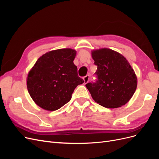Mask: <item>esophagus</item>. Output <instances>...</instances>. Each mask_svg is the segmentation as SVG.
<instances>
[{
    "mask_svg": "<svg viewBox=\"0 0 159 159\" xmlns=\"http://www.w3.org/2000/svg\"><path fill=\"white\" fill-rule=\"evenodd\" d=\"M84 84H87L88 81H89V75H87L86 76H85V77H84Z\"/></svg>",
    "mask_w": 159,
    "mask_h": 159,
    "instance_id": "34e87169",
    "label": "esophagus"
}]
</instances>
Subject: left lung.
<instances>
[{
  "label": "left lung",
  "instance_id": "8db88e82",
  "mask_svg": "<svg viewBox=\"0 0 159 159\" xmlns=\"http://www.w3.org/2000/svg\"><path fill=\"white\" fill-rule=\"evenodd\" d=\"M98 66L95 83L85 85L95 102L106 108H117L131 99L137 86V78L127 60L109 48L91 51Z\"/></svg>",
  "mask_w": 159,
  "mask_h": 159
}]
</instances>
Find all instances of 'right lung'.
<instances>
[{
  "mask_svg": "<svg viewBox=\"0 0 159 159\" xmlns=\"http://www.w3.org/2000/svg\"><path fill=\"white\" fill-rule=\"evenodd\" d=\"M75 56V50L63 48L38 59L26 79L28 93L37 105L52 111L70 102L75 88L84 82L74 64Z\"/></svg>",
  "mask_w": 159,
  "mask_h": 159,
  "instance_id": "add662e5",
  "label": "right lung"
}]
</instances>
